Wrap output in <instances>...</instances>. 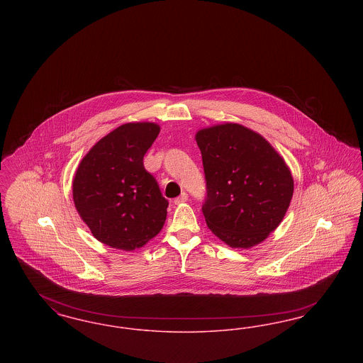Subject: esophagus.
<instances>
[{"label":"esophagus","instance_id":"1","mask_svg":"<svg viewBox=\"0 0 363 363\" xmlns=\"http://www.w3.org/2000/svg\"><path fill=\"white\" fill-rule=\"evenodd\" d=\"M185 201H188V194L184 191V193H181V196H178L174 200V204H181V203H185Z\"/></svg>","mask_w":363,"mask_h":363}]
</instances>
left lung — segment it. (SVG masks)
<instances>
[{
    "instance_id": "left-lung-1",
    "label": "left lung",
    "mask_w": 363,
    "mask_h": 363,
    "mask_svg": "<svg viewBox=\"0 0 363 363\" xmlns=\"http://www.w3.org/2000/svg\"><path fill=\"white\" fill-rule=\"evenodd\" d=\"M207 194L203 213L209 230L231 247L264 241L283 220L293 197L291 173L259 133L225 123L196 135Z\"/></svg>"
}]
</instances>
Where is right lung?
I'll use <instances>...</instances> for the list:
<instances>
[{"mask_svg": "<svg viewBox=\"0 0 363 363\" xmlns=\"http://www.w3.org/2000/svg\"><path fill=\"white\" fill-rule=\"evenodd\" d=\"M160 129L125 123L101 138L73 179V201L92 235L116 249L141 247L162 230L169 201L143 159Z\"/></svg>", "mask_w": 363, "mask_h": 363, "instance_id": "obj_1", "label": "right lung"}]
</instances>
